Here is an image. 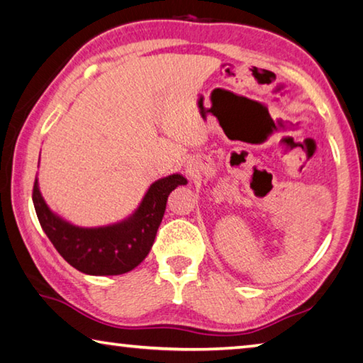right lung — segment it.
<instances>
[{"instance_id": "add662e5", "label": "right lung", "mask_w": 363, "mask_h": 363, "mask_svg": "<svg viewBox=\"0 0 363 363\" xmlns=\"http://www.w3.org/2000/svg\"><path fill=\"white\" fill-rule=\"evenodd\" d=\"M181 174L162 177L152 184L130 218L106 227H77L54 214L41 196L38 179L33 184V205L43 230L59 255L88 275H120L138 267L155 240L167 210L168 195L186 186Z\"/></svg>"}]
</instances>
